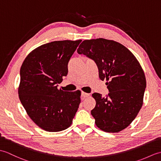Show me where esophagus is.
Returning <instances> with one entry per match:
<instances>
[{
    "label": "esophagus",
    "mask_w": 161,
    "mask_h": 161,
    "mask_svg": "<svg viewBox=\"0 0 161 161\" xmlns=\"http://www.w3.org/2000/svg\"><path fill=\"white\" fill-rule=\"evenodd\" d=\"M89 95H90L89 93H84V92H81V97H82L83 98L88 97Z\"/></svg>",
    "instance_id": "1"
}]
</instances>
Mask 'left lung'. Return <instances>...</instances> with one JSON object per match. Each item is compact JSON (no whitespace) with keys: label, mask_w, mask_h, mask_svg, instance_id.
Here are the masks:
<instances>
[{"label":"left lung","mask_w":161,"mask_h":161,"mask_svg":"<svg viewBox=\"0 0 161 161\" xmlns=\"http://www.w3.org/2000/svg\"><path fill=\"white\" fill-rule=\"evenodd\" d=\"M77 53L96 63L99 77L106 80L107 97L94 93L96 104L91 111L95 125L102 131L118 133L131 124L143 104L145 73L133 54L121 43L102 38L84 40Z\"/></svg>","instance_id":"8db88e82"}]
</instances>
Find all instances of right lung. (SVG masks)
<instances>
[{
    "mask_svg": "<svg viewBox=\"0 0 161 161\" xmlns=\"http://www.w3.org/2000/svg\"><path fill=\"white\" fill-rule=\"evenodd\" d=\"M81 40L55 41L31 51L20 70V101L35 124L49 132L66 129L79 108L81 91H63L57 84L68 74V64Z\"/></svg>",
    "mask_w": 161,
    "mask_h": 161,
    "instance_id": "obj_1",
    "label": "right lung"
}]
</instances>
